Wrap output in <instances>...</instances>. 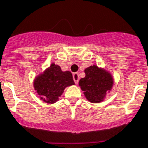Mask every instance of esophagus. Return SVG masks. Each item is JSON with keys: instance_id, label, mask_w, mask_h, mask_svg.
<instances>
[{"instance_id": "esophagus-1", "label": "esophagus", "mask_w": 148, "mask_h": 148, "mask_svg": "<svg viewBox=\"0 0 148 148\" xmlns=\"http://www.w3.org/2000/svg\"><path fill=\"white\" fill-rule=\"evenodd\" d=\"M73 78H74L75 84H77L78 81H79V74H78V73H74L73 74Z\"/></svg>"}]
</instances>
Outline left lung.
<instances>
[{
    "mask_svg": "<svg viewBox=\"0 0 148 148\" xmlns=\"http://www.w3.org/2000/svg\"><path fill=\"white\" fill-rule=\"evenodd\" d=\"M85 77L81 78L79 86L84 92L86 99L91 103H100L106 97L107 92L113 87L112 75L97 66H90L85 70Z\"/></svg>",
    "mask_w": 148,
    "mask_h": 148,
    "instance_id": "obj_1",
    "label": "left lung"
}]
</instances>
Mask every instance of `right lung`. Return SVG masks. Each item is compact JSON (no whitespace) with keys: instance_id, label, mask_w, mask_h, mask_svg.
<instances>
[{"instance_id":"right-lung-1","label":"right lung","mask_w":148,"mask_h":148,"mask_svg":"<svg viewBox=\"0 0 148 148\" xmlns=\"http://www.w3.org/2000/svg\"><path fill=\"white\" fill-rule=\"evenodd\" d=\"M74 85L72 74L63 71L60 66L52 63L49 68L35 77L34 87L40 99L48 103H54L63 93L65 88Z\"/></svg>"}]
</instances>
